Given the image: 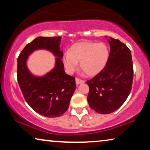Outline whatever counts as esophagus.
<instances>
[{
  "instance_id": "1",
  "label": "esophagus",
  "mask_w": 150,
  "mask_h": 150,
  "mask_svg": "<svg viewBox=\"0 0 150 150\" xmlns=\"http://www.w3.org/2000/svg\"><path fill=\"white\" fill-rule=\"evenodd\" d=\"M84 82H85L84 80H82V79H80L79 78L75 79V83H76L77 85L80 84V83H83Z\"/></svg>"
}]
</instances>
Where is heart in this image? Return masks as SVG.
Segmentation results:
<instances>
[{"instance_id":"obj_1","label":"heart","mask_w":150,"mask_h":150,"mask_svg":"<svg viewBox=\"0 0 150 150\" xmlns=\"http://www.w3.org/2000/svg\"><path fill=\"white\" fill-rule=\"evenodd\" d=\"M108 47L103 42H81L71 46L69 51L64 55L63 63L69 73H73L80 68L88 76H95L106 65L109 58Z\"/></svg>"}]
</instances>
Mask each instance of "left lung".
<instances>
[{
  "mask_svg": "<svg viewBox=\"0 0 150 150\" xmlns=\"http://www.w3.org/2000/svg\"><path fill=\"white\" fill-rule=\"evenodd\" d=\"M108 41L110 51L106 65L86 81L90 107L102 115L113 112L125 102L130 93L134 74L130 50L117 39L110 37Z\"/></svg>",
  "mask_w": 150,
  "mask_h": 150,
  "instance_id": "8db88e82",
  "label": "left lung"
}]
</instances>
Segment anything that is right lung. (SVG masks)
<instances>
[{"label": "right lung", "instance_id": "right-lung-1", "mask_svg": "<svg viewBox=\"0 0 150 150\" xmlns=\"http://www.w3.org/2000/svg\"><path fill=\"white\" fill-rule=\"evenodd\" d=\"M62 37H38L26 45L18 57L17 78L27 103L32 109L46 117H58L67 110L75 90V77L65 73L62 61ZM49 50L56 57L55 67L43 76L29 71L26 62L35 50Z\"/></svg>", "mask_w": 150, "mask_h": 150}]
</instances>
